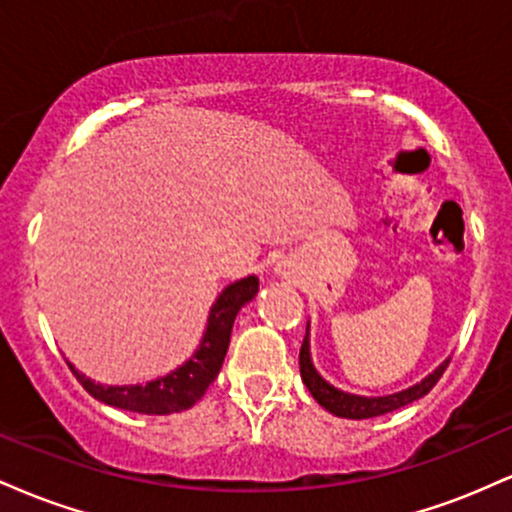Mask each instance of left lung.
<instances>
[{
    "instance_id": "8db88e82",
    "label": "left lung",
    "mask_w": 512,
    "mask_h": 512,
    "mask_svg": "<svg viewBox=\"0 0 512 512\" xmlns=\"http://www.w3.org/2000/svg\"><path fill=\"white\" fill-rule=\"evenodd\" d=\"M310 330V327H308ZM298 363H301V378L305 387L310 390V395L315 397V402L320 407H325L330 414L342 416V419H373V416H383L390 414V411L407 407V404L416 402L428 392L433 390V385L438 383L440 375L445 373L448 368L450 358H445L440 366L433 370L431 375H426L421 383L407 387V390L395 392V395H385V397H361V395H349V392L337 390V387L327 383L320 373H317L313 366V358H310V339L308 332H305V339L301 344V356H298Z\"/></svg>"
}]
</instances>
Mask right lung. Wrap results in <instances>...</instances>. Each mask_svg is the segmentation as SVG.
I'll use <instances>...</instances> for the list:
<instances>
[{
    "label": "right lung",
    "mask_w": 512,
    "mask_h": 512,
    "mask_svg": "<svg viewBox=\"0 0 512 512\" xmlns=\"http://www.w3.org/2000/svg\"><path fill=\"white\" fill-rule=\"evenodd\" d=\"M257 289H260L257 276H245L236 284L226 286L216 298V303L211 305L207 332H204L199 349L182 366L170 370L163 378L149 380L144 385H101L79 373L72 363H69V368L88 395L96 397L98 402L110 404V407L158 416L190 409L197 399H202L207 387L219 375L228 342H231L233 320H236L238 310L255 298Z\"/></svg>",
    "instance_id": "add662e5"
}]
</instances>
